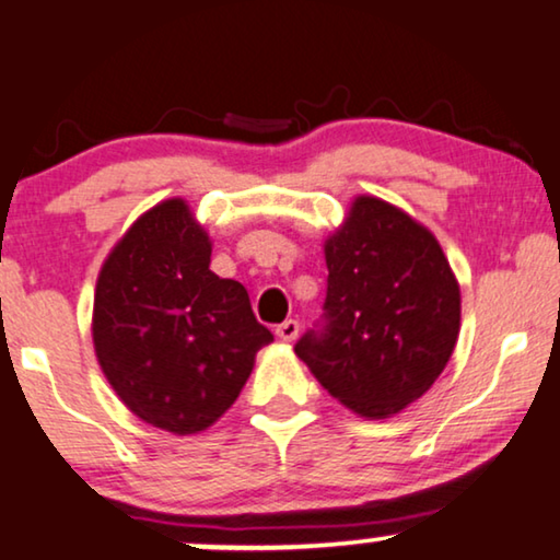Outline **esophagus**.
Here are the masks:
<instances>
[{"label": "esophagus", "instance_id": "esophagus-1", "mask_svg": "<svg viewBox=\"0 0 560 560\" xmlns=\"http://www.w3.org/2000/svg\"><path fill=\"white\" fill-rule=\"evenodd\" d=\"M276 336H279L281 341H294V338L300 336V323L289 317V320H284L279 328H276Z\"/></svg>", "mask_w": 560, "mask_h": 560}]
</instances>
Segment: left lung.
Wrapping results in <instances>:
<instances>
[{
  "label": "left lung",
  "instance_id": "left-lung-1",
  "mask_svg": "<svg viewBox=\"0 0 560 560\" xmlns=\"http://www.w3.org/2000/svg\"><path fill=\"white\" fill-rule=\"evenodd\" d=\"M323 317L296 357L346 408L387 419L434 385L455 351L459 287L436 237L372 196L325 243Z\"/></svg>",
  "mask_w": 560,
  "mask_h": 560
}]
</instances>
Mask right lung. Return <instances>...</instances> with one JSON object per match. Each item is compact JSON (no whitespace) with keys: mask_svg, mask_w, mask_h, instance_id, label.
I'll return each mask as SVG.
<instances>
[{"mask_svg":"<svg viewBox=\"0 0 560 560\" xmlns=\"http://www.w3.org/2000/svg\"><path fill=\"white\" fill-rule=\"evenodd\" d=\"M209 264V235L170 198L133 222L97 276V362L131 413L173 434L211 427L273 341L245 287Z\"/></svg>","mask_w":560,"mask_h":560,"instance_id":"right-lung-1","label":"right lung"}]
</instances>
